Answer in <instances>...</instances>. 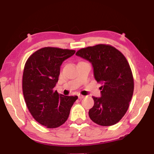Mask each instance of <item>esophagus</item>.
Here are the masks:
<instances>
[{"instance_id": "34e87169", "label": "esophagus", "mask_w": 154, "mask_h": 154, "mask_svg": "<svg viewBox=\"0 0 154 154\" xmlns=\"http://www.w3.org/2000/svg\"><path fill=\"white\" fill-rule=\"evenodd\" d=\"M78 98H79V99H82L84 98V96H83L82 94H78Z\"/></svg>"}]
</instances>
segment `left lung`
Wrapping results in <instances>:
<instances>
[{"label": "left lung", "mask_w": 154, "mask_h": 154, "mask_svg": "<svg viewBox=\"0 0 154 154\" xmlns=\"http://www.w3.org/2000/svg\"><path fill=\"white\" fill-rule=\"evenodd\" d=\"M76 55L89 60L98 82L103 83L101 97L90 109V118L100 126H110L126 114L134 92V78L123 54L110 45L98 44L80 49Z\"/></svg>", "instance_id": "8db88e82"}]
</instances>
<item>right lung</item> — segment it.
I'll use <instances>...</instances> for the list:
<instances>
[{
    "label": "right lung",
    "instance_id": "add662e5",
    "mask_svg": "<svg viewBox=\"0 0 154 154\" xmlns=\"http://www.w3.org/2000/svg\"><path fill=\"white\" fill-rule=\"evenodd\" d=\"M75 53L72 49L45 47L34 52L24 65L22 90L26 104L34 119L48 128L62 126L78 98L54 90L62 62Z\"/></svg>",
    "mask_w": 154,
    "mask_h": 154
}]
</instances>
